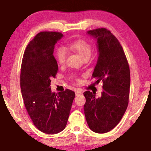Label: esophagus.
<instances>
[{
    "label": "esophagus",
    "mask_w": 151,
    "mask_h": 151,
    "mask_svg": "<svg viewBox=\"0 0 151 151\" xmlns=\"http://www.w3.org/2000/svg\"><path fill=\"white\" fill-rule=\"evenodd\" d=\"M82 93V91L81 90H79V89H77V90H75V94L76 95H80V94H81Z\"/></svg>",
    "instance_id": "obj_1"
}]
</instances>
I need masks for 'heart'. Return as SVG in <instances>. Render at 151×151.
Returning <instances> with one entry per match:
<instances>
[{"mask_svg":"<svg viewBox=\"0 0 151 151\" xmlns=\"http://www.w3.org/2000/svg\"><path fill=\"white\" fill-rule=\"evenodd\" d=\"M68 47L73 50L82 59L90 57L92 53V48L89 44L82 40H77L68 44ZM67 52L63 47L58 49L57 52V59L60 64H63L65 61Z\"/></svg>","mask_w":151,"mask_h":151,"instance_id":"heart-1","label":"heart"}]
</instances>
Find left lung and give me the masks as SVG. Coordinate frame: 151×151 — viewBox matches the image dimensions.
Instances as JSON below:
<instances>
[{
	"instance_id": "left-lung-1",
	"label": "left lung",
	"mask_w": 151,
	"mask_h": 151,
	"mask_svg": "<svg viewBox=\"0 0 151 151\" xmlns=\"http://www.w3.org/2000/svg\"><path fill=\"white\" fill-rule=\"evenodd\" d=\"M87 35L96 41L98 59L92 77L103 81L99 97L86 91L83 110L88 125L96 133H106L119 124L128 107L130 85L129 65L124 50L109 30L99 28Z\"/></svg>"
}]
</instances>
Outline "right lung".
Masks as SVG:
<instances>
[{"label":"right lung","mask_w":151,"mask_h":151,"mask_svg":"<svg viewBox=\"0 0 151 151\" xmlns=\"http://www.w3.org/2000/svg\"><path fill=\"white\" fill-rule=\"evenodd\" d=\"M63 35L41 32L29 42L24 52L21 70V89L26 110L35 126L44 133H59L65 128L74 92L51 90V78L58 72L55 45Z\"/></svg>","instance_id":"right-lung-1"}]
</instances>
